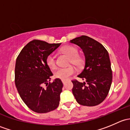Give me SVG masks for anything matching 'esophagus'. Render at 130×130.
Masks as SVG:
<instances>
[{"instance_id": "obj_1", "label": "esophagus", "mask_w": 130, "mask_h": 130, "mask_svg": "<svg viewBox=\"0 0 130 130\" xmlns=\"http://www.w3.org/2000/svg\"><path fill=\"white\" fill-rule=\"evenodd\" d=\"M62 82H63V85H65V80H62Z\"/></svg>"}]
</instances>
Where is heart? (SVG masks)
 <instances>
[{"mask_svg": "<svg viewBox=\"0 0 130 130\" xmlns=\"http://www.w3.org/2000/svg\"><path fill=\"white\" fill-rule=\"evenodd\" d=\"M62 52L70 57V63L77 66H80L83 63V60L78 54V50L75 47L67 45L62 48ZM46 63L51 69H55L57 67V61L55 56L51 54L48 56L46 58ZM77 70L73 66L68 67L66 68H60L57 69L54 73V77L62 80H67L72 75L76 73Z\"/></svg>", "mask_w": 130, "mask_h": 130, "instance_id": "b5f03b06", "label": "heart"}]
</instances>
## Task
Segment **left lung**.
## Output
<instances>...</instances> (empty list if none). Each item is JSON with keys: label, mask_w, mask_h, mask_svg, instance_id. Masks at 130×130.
I'll return each mask as SVG.
<instances>
[{"label": "left lung", "mask_w": 130, "mask_h": 130, "mask_svg": "<svg viewBox=\"0 0 130 130\" xmlns=\"http://www.w3.org/2000/svg\"><path fill=\"white\" fill-rule=\"evenodd\" d=\"M82 48L84 69L77 77L85 80H72V93L78 104L94 106L101 104L108 94L112 83V70L107 51L102 44L87 36L70 40Z\"/></svg>", "instance_id": "1"}]
</instances>
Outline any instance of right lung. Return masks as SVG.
Wrapping results in <instances>:
<instances>
[{
	"instance_id": "obj_1",
	"label": "right lung",
	"mask_w": 130,
	"mask_h": 130,
	"mask_svg": "<svg viewBox=\"0 0 130 130\" xmlns=\"http://www.w3.org/2000/svg\"><path fill=\"white\" fill-rule=\"evenodd\" d=\"M60 44L32 40L23 48L16 59L17 90L26 106L38 113L53 111L59 105L63 83L59 78L50 82L53 73L47 65L46 58ZM44 84L46 88L43 87Z\"/></svg>"
}]
</instances>
